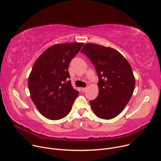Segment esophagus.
<instances>
[{"label":"esophagus","mask_w":161,"mask_h":161,"mask_svg":"<svg viewBox=\"0 0 161 161\" xmlns=\"http://www.w3.org/2000/svg\"><path fill=\"white\" fill-rule=\"evenodd\" d=\"M86 90H87V88H86V87H82V88L81 89V91H82V92H83V93L86 92Z\"/></svg>","instance_id":"1"}]
</instances>
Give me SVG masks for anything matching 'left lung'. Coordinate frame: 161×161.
Listing matches in <instances>:
<instances>
[{
  "label": "left lung",
  "mask_w": 161,
  "mask_h": 161,
  "mask_svg": "<svg viewBox=\"0 0 161 161\" xmlns=\"http://www.w3.org/2000/svg\"><path fill=\"white\" fill-rule=\"evenodd\" d=\"M80 52L90 59L98 77V95L90 102L93 112L102 119L115 118L124 109L134 90L135 78L130 64L110 47L87 43Z\"/></svg>",
  "instance_id": "obj_1"
}]
</instances>
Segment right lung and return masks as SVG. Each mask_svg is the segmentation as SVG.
Here are the masks:
<instances>
[{
  "label": "right lung",
  "mask_w": 161,
  "mask_h": 161,
  "mask_svg": "<svg viewBox=\"0 0 161 161\" xmlns=\"http://www.w3.org/2000/svg\"><path fill=\"white\" fill-rule=\"evenodd\" d=\"M83 43L53 45L35 61L28 79L31 97L45 118L57 120L66 116L79 92L73 88L68 65Z\"/></svg>",
  "instance_id": "add662e5"
}]
</instances>
